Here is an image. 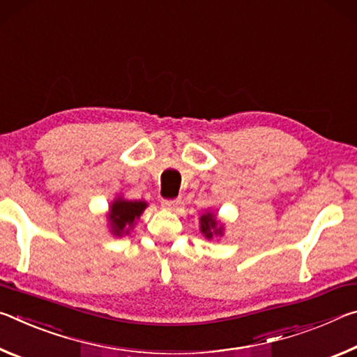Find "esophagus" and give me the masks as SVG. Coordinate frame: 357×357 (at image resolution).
<instances>
[{
	"label": "esophagus",
	"mask_w": 357,
	"mask_h": 357,
	"mask_svg": "<svg viewBox=\"0 0 357 357\" xmlns=\"http://www.w3.org/2000/svg\"><path fill=\"white\" fill-rule=\"evenodd\" d=\"M161 204H162V207H166V208H175L180 204V201L178 199H162L161 201Z\"/></svg>",
	"instance_id": "esophagus-1"
}]
</instances>
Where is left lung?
Returning <instances> with one entry per match:
<instances>
[{
  "instance_id": "1",
  "label": "left lung",
  "mask_w": 357,
  "mask_h": 357,
  "mask_svg": "<svg viewBox=\"0 0 357 357\" xmlns=\"http://www.w3.org/2000/svg\"><path fill=\"white\" fill-rule=\"evenodd\" d=\"M201 229L202 232L206 234V237L210 238L215 234H220L221 232V227L220 229H217V221H215V217L212 213L208 215H204V217L201 218Z\"/></svg>"
}]
</instances>
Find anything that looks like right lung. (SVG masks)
Masks as SVG:
<instances>
[{"label": "right lung", "mask_w": 357, "mask_h": 357, "mask_svg": "<svg viewBox=\"0 0 357 357\" xmlns=\"http://www.w3.org/2000/svg\"><path fill=\"white\" fill-rule=\"evenodd\" d=\"M145 207H147V204L139 201H115L110 207L109 215L110 221H112L114 232L120 236L126 226H132L134 220L140 217Z\"/></svg>", "instance_id": "right-lung-1"}]
</instances>
